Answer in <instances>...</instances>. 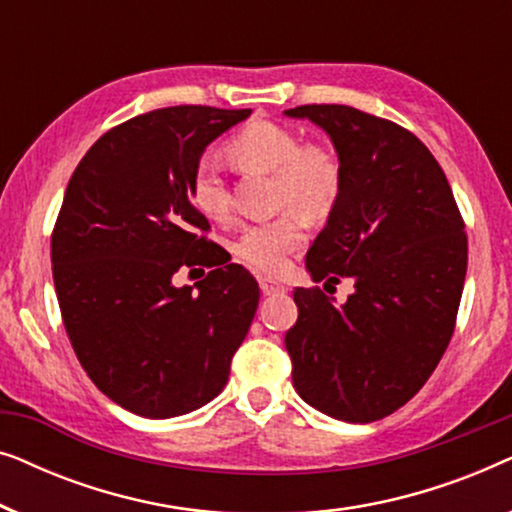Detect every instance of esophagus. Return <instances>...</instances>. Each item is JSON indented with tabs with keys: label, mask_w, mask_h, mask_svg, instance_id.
<instances>
[{
	"label": "esophagus",
	"mask_w": 512,
	"mask_h": 512,
	"mask_svg": "<svg viewBox=\"0 0 512 512\" xmlns=\"http://www.w3.org/2000/svg\"><path fill=\"white\" fill-rule=\"evenodd\" d=\"M261 291H263V296H277V293H284L286 289L282 284H277V282H272V279H261Z\"/></svg>",
	"instance_id": "34e87169"
}]
</instances>
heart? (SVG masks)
Listing matches in <instances>:
<instances>
[{
	"label": "heart",
	"instance_id": "heart-1",
	"mask_svg": "<svg viewBox=\"0 0 512 512\" xmlns=\"http://www.w3.org/2000/svg\"><path fill=\"white\" fill-rule=\"evenodd\" d=\"M228 158L242 172L272 174V202L293 209L277 219L251 226L235 242V254L249 268L265 275L284 270L286 258L305 240L303 221L324 219L342 191V165L328 146L305 142L298 132L272 121H254L226 144ZM188 198L209 219H223L230 209L228 188L207 160L193 167Z\"/></svg>",
	"mask_w": 512,
	"mask_h": 512
}]
</instances>
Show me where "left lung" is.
I'll return each mask as SVG.
<instances>
[{"label": "left lung", "mask_w": 512, "mask_h": 512, "mask_svg": "<svg viewBox=\"0 0 512 512\" xmlns=\"http://www.w3.org/2000/svg\"><path fill=\"white\" fill-rule=\"evenodd\" d=\"M331 137L342 191L307 251L314 282L354 284L342 305L296 289L286 333L293 387L312 408L352 424L396 412L429 380L454 333L468 240L433 153L401 125L345 104L284 111Z\"/></svg>", "instance_id": "1"}]
</instances>
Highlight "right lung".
Instances as JSON below:
<instances>
[{"label":"right lung","mask_w":512,"mask_h":512,"mask_svg":"<svg viewBox=\"0 0 512 512\" xmlns=\"http://www.w3.org/2000/svg\"><path fill=\"white\" fill-rule=\"evenodd\" d=\"M249 114L181 104L135 116L67 184L51 237L62 321L95 387L135 415L179 417L219 396L256 314V279L223 261L188 198L207 144ZM181 267L213 270L193 292L171 282Z\"/></svg>","instance_id":"obj_1"}]
</instances>
